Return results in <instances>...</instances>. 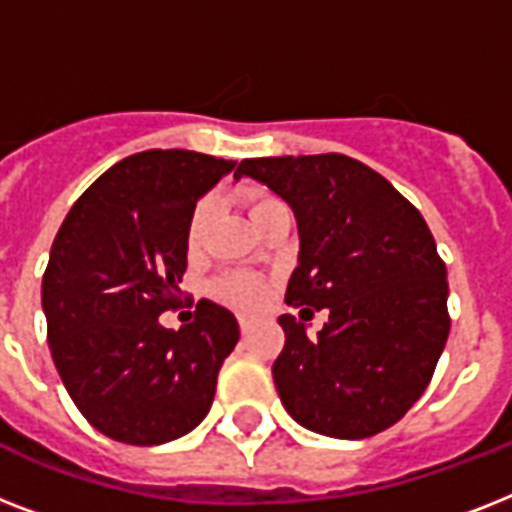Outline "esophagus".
<instances>
[{
	"label": "esophagus",
	"mask_w": 512,
	"mask_h": 512,
	"mask_svg": "<svg viewBox=\"0 0 512 512\" xmlns=\"http://www.w3.org/2000/svg\"><path fill=\"white\" fill-rule=\"evenodd\" d=\"M239 327H241V335H249V329H252V321L239 316Z\"/></svg>",
	"instance_id": "esophagus-1"
}]
</instances>
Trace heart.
Instances as JSON below:
<instances>
[{
	"mask_svg": "<svg viewBox=\"0 0 512 512\" xmlns=\"http://www.w3.org/2000/svg\"><path fill=\"white\" fill-rule=\"evenodd\" d=\"M241 204L247 209V215L252 217V223L260 225L268 215H273L276 209H281V199H276L273 193L263 191V188H244L241 191ZM215 201L212 196H204L193 204L191 215H188V225H185V247L188 252H199L204 231H207L209 217H212ZM209 295L215 297L217 303L236 308V311H255L268 300V284L260 276L244 271H231L217 276L209 284Z\"/></svg>",
	"mask_w": 512,
	"mask_h": 512,
	"instance_id": "heart-1",
	"label": "heart"
}]
</instances>
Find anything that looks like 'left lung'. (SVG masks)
Wrapping results in <instances>:
<instances>
[{
    "label": "left lung",
    "instance_id": "obj_1",
    "mask_svg": "<svg viewBox=\"0 0 512 512\" xmlns=\"http://www.w3.org/2000/svg\"><path fill=\"white\" fill-rule=\"evenodd\" d=\"M249 175L287 201L300 231V265L287 303L329 308L308 337L281 316L273 361L281 404L303 428L369 438L396 425L436 372L449 337V281L425 217L372 167L345 154L244 159Z\"/></svg>",
    "mask_w": 512,
    "mask_h": 512
}]
</instances>
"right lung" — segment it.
<instances>
[{
    "instance_id": "obj_1",
    "label": "right lung",
    "mask_w": 512,
    "mask_h": 512,
    "mask_svg": "<svg viewBox=\"0 0 512 512\" xmlns=\"http://www.w3.org/2000/svg\"><path fill=\"white\" fill-rule=\"evenodd\" d=\"M231 170L183 148L132 154L76 199L52 241L47 342L68 396L103 436L167 444L207 417L239 324L209 300L177 332L159 316L180 305L193 204Z\"/></svg>"
}]
</instances>
